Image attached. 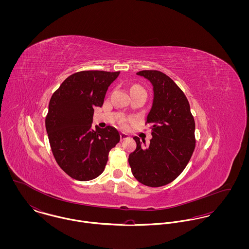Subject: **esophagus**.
Instances as JSON below:
<instances>
[{
    "instance_id": "34e87169",
    "label": "esophagus",
    "mask_w": 249,
    "mask_h": 249,
    "mask_svg": "<svg viewBox=\"0 0 249 249\" xmlns=\"http://www.w3.org/2000/svg\"><path fill=\"white\" fill-rule=\"evenodd\" d=\"M121 141H124V140H126V139H128L129 137H128V135L127 134H125V133H121Z\"/></svg>"
}]
</instances>
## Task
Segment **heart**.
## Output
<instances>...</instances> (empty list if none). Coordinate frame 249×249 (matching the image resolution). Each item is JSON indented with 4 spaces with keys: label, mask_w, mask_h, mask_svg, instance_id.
Returning <instances> with one entry per match:
<instances>
[{
    "label": "heart",
    "mask_w": 249,
    "mask_h": 249,
    "mask_svg": "<svg viewBox=\"0 0 249 249\" xmlns=\"http://www.w3.org/2000/svg\"><path fill=\"white\" fill-rule=\"evenodd\" d=\"M133 88H141V87H139V86H134Z\"/></svg>",
    "instance_id": "obj_1"
}]
</instances>
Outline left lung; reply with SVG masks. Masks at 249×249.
<instances>
[{"instance_id":"8db88e82","label":"left lung","mask_w":249,"mask_h":249,"mask_svg":"<svg viewBox=\"0 0 249 249\" xmlns=\"http://www.w3.org/2000/svg\"><path fill=\"white\" fill-rule=\"evenodd\" d=\"M148 79L154 92L152 107L145 124H150L149 145L134 137L136 149L128 162L134 178L148 187H161L173 182L184 171L196 147V124L190 104L177 83L156 70L137 72Z\"/></svg>"}]
</instances>
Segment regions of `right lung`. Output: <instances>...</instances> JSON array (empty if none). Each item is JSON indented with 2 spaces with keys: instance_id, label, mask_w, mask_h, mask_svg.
I'll return each mask as SVG.
<instances>
[{
  "instance_id": "obj_1",
  "label": "right lung",
  "mask_w": 249,
  "mask_h": 249,
  "mask_svg": "<svg viewBox=\"0 0 249 249\" xmlns=\"http://www.w3.org/2000/svg\"><path fill=\"white\" fill-rule=\"evenodd\" d=\"M120 71H81L68 76L53 94L46 116L50 145L58 166L71 178L88 181L103 174L108 154L120 142L112 126L92 128L94 108L103 107Z\"/></svg>"
}]
</instances>
